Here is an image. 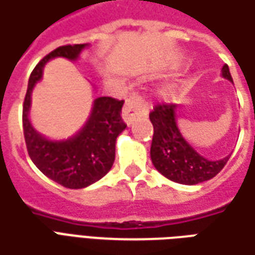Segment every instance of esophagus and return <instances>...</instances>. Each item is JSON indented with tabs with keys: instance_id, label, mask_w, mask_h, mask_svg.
I'll return each instance as SVG.
<instances>
[{
	"instance_id": "esophagus-1",
	"label": "esophagus",
	"mask_w": 255,
	"mask_h": 255,
	"mask_svg": "<svg viewBox=\"0 0 255 255\" xmlns=\"http://www.w3.org/2000/svg\"><path fill=\"white\" fill-rule=\"evenodd\" d=\"M142 116H147V108L145 102L142 101V98L133 94L124 103L122 112L123 120L127 126H131L136 117H142Z\"/></svg>"
}]
</instances>
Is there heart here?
Segmentation results:
<instances>
[{
  "label": "heart",
  "instance_id": "heart-1",
  "mask_svg": "<svg viewBox=\"0 0 255 255\" xmlns=\"http://www.w3.org/2000/svg\"><path fill=\"white\" fill-rule=\"evenodd\" d=\"M171 87H165V88H161L160 92H158V95L161 98H168L171 95Z\"/></svg>",
  "mask_w": 255,
  "mask_h": 255
}]
</instances>
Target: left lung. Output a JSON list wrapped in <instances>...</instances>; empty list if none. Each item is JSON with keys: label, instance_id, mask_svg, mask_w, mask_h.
<instances>
[{"label": "left lung", "instance_id": "8db88e82", "mask_svg": "<svg viewBox=\"0 0 255 255\" xmlns=\"http://www.w3.org/2000/svg\"><path fill=\"white\" fill-rule=\"evenodd\" d=\"M221 76L233 83L228 65L222 66ZM153 124V140L150 158L154 168L182 185H196L214 178L231 157L228 154L218 160H208L195 150L183 138L177 124V105H160L150 113Z\"/></svg>", "mask_w": 255, "mask_h": 255}]
</instances>
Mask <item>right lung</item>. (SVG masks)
Here are the masks:
<instances>
[{
    "mask_svg": "<svg viewBox=\"0 0 255 255\" xmlns=\"http://www.w3.org/2000/svg\"><path fill=\"white\" fill-rule=\"evenodd\" d=\"M90 44L65 45L48 53L35 66L28 78L23 103V132L30 158L49 179L69 189H83L103 178L112 168L116 156V139L126 129L122 120L123 101L109 97L94 99L87 122L77 132L62 139L48 138L30 122L31 94L42 78L49 60L65 58L76 62ZM95 91V88H94Z\"/></svg>",
    "mask_w": 255,
    "mask_h": 255,
    "instance_id": "right-lung-1",
    "label": "right lung"
}]
</instances>
